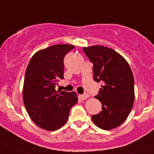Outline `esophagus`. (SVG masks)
Instances as JSON below:
<instances>
[{
    "label": "esophagus",
    "mask_w": 154,
    "mask_h": 154,
    "mask_svg": "<svg viewBox=\"0 0 154 154\" xmlns=\"http://www.w3.org/2000/svg\"><path fill=\"white\" fill-rule=\"evenodd\" d=\"M79 97L81 100H86L88 97H89V95L88 94H82V95H79Z\"/></svg>",
    "instance_id": "1"
}]
</instances>
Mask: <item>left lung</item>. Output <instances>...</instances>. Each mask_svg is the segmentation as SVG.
Wrapping results in <instances>:
<instances>
[{
	"label": "left lung",
	"instance_id": "obj_1",
	"mask_svg": "<svg viewBox=\"0 0 154 154\" xmlns=\"http://www.w3.org/2000/svg\"><path fill=\"white\" fill-rule=\"evenodd\" d=\"M94 64V79L103 82L97 99L102 111L93 115L94 123L103 130H111L125 122L134 101V76L126 60L112 48L102 45L83 48Z\"/></svg>",
	"mask_w": 154,
	"mask_h": 154
}]
</instances>
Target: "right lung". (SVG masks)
I'll list each match as a JSON object with an SVG mask.
<instances>
[{"instance_id":"1","label":"right lung","mask_w":154,"mask_h":154,"mask_svg":"<svg viewBox=\"0 0 154 154\" xmlns=\"http://www.w3.org/2000/svg\"><path fill=\"white\" fill-rule=\"evenodd\" d=\"M72 45H55L37 51L31 58L23 88L24 105L31 119L40 128L55 131L67 122L71 108L78 102L75 91L55 89L63 79V57Z\"/></svg>"}]
</instances>
